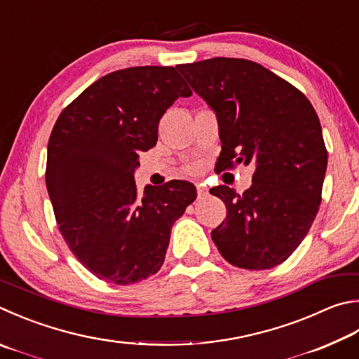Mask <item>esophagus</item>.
Returning <instances> with one entry per match:
<instances>
[{"instance_id":"obj_1","label":"esophagus","mask_w":359,"mask_h":359,"mask_svg":"<svg viewBox=\"0 0 359 359\" xmlns=\"http://www.w3.org/2000/svg\"><path fill=\"white\" fill-rule=\"evenodd\" d=\"M207 196H208L207 188L202 187V185H198V198H199V199H204V198H207Z\"/></svg>"}]
</instances>
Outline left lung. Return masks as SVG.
<instances>
[{"label": "left lung", "mask_w": 359, "mask_h": 359, "mask_svg": "<svg viewBox=\"0 0 359 359\" xmlns=\"http://www.w3.org/2000/svg\"><path fill=\"white\" fill-rule=\"evenodd\" d=\"M177 70L218 119V169L250 165L252 185L238 194L210 190L226 204L212 240L227 262L265 270L284 262L309 232L322 201L328 152L322 127L303 93L237 57L180 64Z\"/></svg>", "instance_id": "obj_1"}]
</instances>
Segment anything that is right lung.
Masks as SVG:
<instances>
[{
  "mask_svg": "<svg viewBox=\"0 0 359 359\" xmlns=\"http://www.w3.org/2000/svg\"><path fill=\"white\" fill-rule=\"evenodd\" d=\"M191 89L175 67L102 76L62 109L48 140V196L61 236L86 269L127 285L163 265L174 221L196 199L185 180L138 194L140 154L157 144L166 109Z\"/></svg>",
  "mask_w": 359,
  "mask_h": 359,
  "instance_id": "obj_1",
  "label": "right lung"
}]
</instances>
